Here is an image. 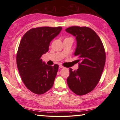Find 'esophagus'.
I'll return each mask as SVG.
<instances>
[{
	"label": "esophagus",
	"mask_w": 120,
	"mask_h": 120,
	"mask_svg": "<svg viewBox=\"0 0 120 120\" xmlns=\"http://www.w3.org/2000/svg\"><path fill=\"white\" fill-rule=\"evenodd\" d=\"M59 68H64V67H63L62 65H59Z\"/></svg>",
	"instance_id": "esophagus-1"
}]
</instances>
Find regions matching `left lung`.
Wrapping results in <instances>:
<instances>
[{
	"label": "left lung",
	"instance_id": "left-lung-1",
	"mask_svg": "<svg viewBox=\"0 0 120 120\" xmlns=\"http://www.w3.org/2000/svg\"><path fill=\"white\" fill-rule=\"evenodd\" d=\"M65 31L76 37L74 55L79 62L77 70L73 71L70 68L68 85L77 95H85L92 91L100 80L106 61L105 48L98 35L90 28L72 26Z\"/></svg>",
	"mask_w": 120,
	"mask_h": 120
}]
</instances>
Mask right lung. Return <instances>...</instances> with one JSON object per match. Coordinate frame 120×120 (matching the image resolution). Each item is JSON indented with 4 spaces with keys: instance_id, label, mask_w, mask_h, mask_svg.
Segmentation results:
<instances>
[{
    "instance_id": "right-lung-1",
    "label": "right lung",
    "mask_w": 120,
    "mask_h": 120,
    "mask_svg": "<svg viewBox=\"0 0 120 120\" xmlns=\"http://www.w3.org/2000/svg\"><path fill=\"white\" fill-rule=\"evenodd\" d=\"M61 27L34 28L25 34L19 43L16 63L22 82L28 89L43 94L52 88L59 65H48L42 56L49 49L50 42L61 31Z\"/></svg>"
}]
</instances>
